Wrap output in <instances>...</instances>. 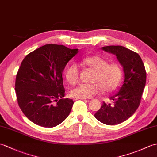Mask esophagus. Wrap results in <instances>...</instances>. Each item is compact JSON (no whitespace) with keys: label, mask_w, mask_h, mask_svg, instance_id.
Returning <instances> with one entry per match:
<instances>
[{"label":"esophagus","mask_w":157,"mask_h":157,"mask_svg":"<svg viewBox=\"0 0 157 157\" xmlns=\"http://www.w3.org/2000/svg\"><path fill=\"white\" fill-rule=\"evenodd\" d=\"M79 99L85 100V99H86V98H79V97H74V98H73V100H74V101H76V100H79Z\"/></svg>","instance_id":"34e87169"}]
</instances>
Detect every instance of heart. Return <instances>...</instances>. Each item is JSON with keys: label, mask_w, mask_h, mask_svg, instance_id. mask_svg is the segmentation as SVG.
<instances>
[{"label": "heart", "mask_w": 157, "mask_h": 157, "mask_svg": "<svg viewBox=\"0 0 157 157\" xmlns=\"http://www.w3.org/2000/svg\"><path fill=\"white\" fill-rule=\"evenodd\" d=\"M86 65L95 72L92 84H80L71 90L73 97L91 98L99 94L102 89L105 92L115 90L121 81L122 69L117 63H109L107 60L100 56H90L83 59ZM67 82L72 85L78 83L79 79V69L78 64L72 63L67 67L65 72Z\"/></svg>", "instance_id": "1"}]
</instances>
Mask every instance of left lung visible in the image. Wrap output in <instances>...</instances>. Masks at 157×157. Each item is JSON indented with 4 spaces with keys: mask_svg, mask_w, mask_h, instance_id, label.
Wrapping results in <instances>:
<instances>
[{
    "mask_svg": "<svg viewBox=\"0 0 157 157\" xmlns=\"http://www.w3.org/2000/svg\"><path fill=\"white\" fill-rule=\"evenodd\" d=\"M102 49L115 55L124 71L125 79L121 88L109 98L113 101V105H106L104 102L94 114L99 121L113 125L126 121L138 108L145 87L146 73L138 53L121 46H107Z\"/></svg>",
    "mask_w": 157,
    "mask_h": 157,
    "instance_id": "obj_1",
    "label": "left lung"
}]
</instances>
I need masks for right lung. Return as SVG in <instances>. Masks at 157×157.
<instances>
[{"label": "right lung", "instance_id": "add662e5", "mask_svg": "<svg viewBox=\"0 0 157 157\" xmlns=\"http://www.w3.org/2000/svg\"><path fill=\"white\" fill-rule=\"evenodd\" d=\"M78 52V49L49 44L23 59L16 75L15 92L23 114L35 124L53 128L69 115L73 101L63 98L62 73Z\"/></svg>", "mask_w": 157, "mask_h": 157}]
</instances>
